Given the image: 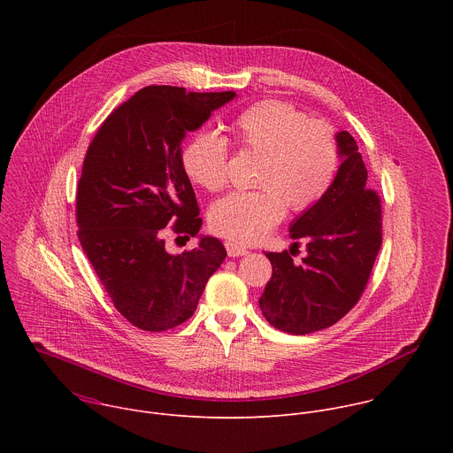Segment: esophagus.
I'll return each instance as SVG.
<instances>
[{
  "instance_id": "esophagus-1",
  "label": "esophagus",
  "mask_w": 453,
  "mask_h": 453,
  "mask_svg": "<svg viewBox=\"0 0 453 453\" xmlns=\"http://www.w3.org/2000/svg\"><path fill=\"white\" fill-rule=\"evenodd\" d=\"M226 249H227V254H229L231 257H236V256H245V254H249V250H247L245 247L238 245V243H236V242H233V240H227V242H226Z\"/></svg>"
}]
</instances>
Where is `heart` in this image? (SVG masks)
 Returning <instances> with one entry per match:
<instances>
[{"label": "heart", "mask_w": 453, "mask_h": 453, "mask_svg": "<svg viewBox=\"0 0 453 453\" xmlns=\"http://www.w3.org/2000/svg\"><path fill=\"white\" fill-rule=\"evenodd\" d=\"M234 140L264 154L256 184L262 189L233 191L210 213L215 233L236 243L262 242L283 219L285 204L301 213L315 206L332 188L341 147L334 128L288 102L265 100L240 112L233 123ZM227 142L213 133L191 138L182 149L186 175L210 191L227 180Z\"/></svg>", "instance_id": "b5f03b06"}]
</instances>
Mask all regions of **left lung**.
Wrapping results in <instances>:
<instances>
[{"mask_svg":"<svg viewBox=\"0 0 453 453\" xmlns=\"http://www.w3.org/2000/svg\"><path fill=\"white\" fill-rule=\"evenodd\" d=\"M341 166L315 206L290 224V238L306 243L303 264L292 256L265 252L273 278L260 308L281 332L306 335L330 328L360 299L381 245L380 197L367 184L358 145L346 131L337 133Z\"/></svg>","mask_w":453,"mask_h":453,"instance_id":"left-lung-1","label":"left lung"}]
</instances>
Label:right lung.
<instances>
[{"mask_svg":"<svg viewBox=\"0 0 453 453\" xmlns=\"http://www.w3.org/2000/svg\"><path fill=\"white\" fill-rule=\"evenodd\" d=\"M234 96L143 88L107 116L88 149L77 191L79 240L116 310L136 328L165 332L189 319L226 260L222 242L199 233L180 143ZM168 223L200 243L168 253Z\"/></svg>","mask_w":453,"mask_h":453,"instance_id":"right-lung-1","label":"right lung"}]
</instances>
